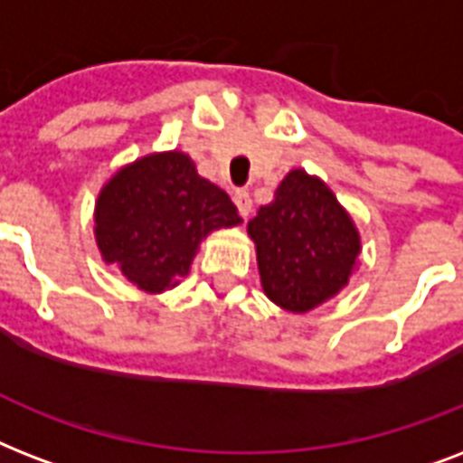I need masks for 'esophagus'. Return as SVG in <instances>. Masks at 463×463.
<instances>
[{
  "mask_svg": "<svg viewBox=\"0 0 463 463\" xmlns=\"http://www.w3.org/2000/svg\"><path fill=\"white\" fill-rule=\"evenodd\" d=\"M234 205L239 207V214H241V217H249L250 210H253L250 195L246 191H234Z\"/></svg>",
  "mask_w": 463,
  "mask_h": 463,
  "instance_id": "obj_1",
  "label": "esophagus"
}]
</instances>
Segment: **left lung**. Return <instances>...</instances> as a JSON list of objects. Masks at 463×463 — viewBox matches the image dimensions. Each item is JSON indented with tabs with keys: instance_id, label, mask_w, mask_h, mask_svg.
<instances>
[{
	"instance_id": "1",
	"label": "left lung",
	"mask_w": 463,
	"mask_h": 463,
	"mask_svg": "<svg viewBox=\"0 0 463 463\" xmlns=\"http://www.w3.org/2000/svg\"><path fill=\"white\" fill-rule=\"evenodd\" d=\"M265 297L307 314L347 288L360 265L362 239L353 217L318 175L292 168L272 203L249 222Z\"/></svg>"
}]
</instances>
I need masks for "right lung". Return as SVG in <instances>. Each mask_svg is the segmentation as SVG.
<instances>
[{"instance_id":"obj_1","label":"right lung","mask_w":463,"mask_h":463,"mask_svg":"<svg viewBox=\"0 0 463 463\" xmlns=\"http://www.w3.org/2000/svg\"><path fill=\"white\" fill-rule=\"evenodd\" d=\"M241 224L220 185L198 174L185 152H154L103 183L94 236L103 263L116 265L146 295L174 289L188 275L203 239Z\"/></svg>"}]
</instances>
